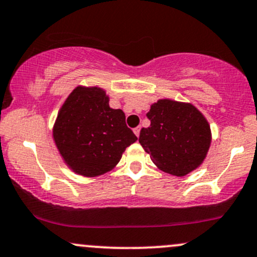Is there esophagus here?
<instances>
[{"label": "esophagus", "mask_w": 257, "mask_h": 257, "mask_svg": "<svg viewBox=\"0 0 257 257\" xmlns=\"http://www.w3.org/2000/svg\"><path fill=\"white\" fill-rule=\"evenodd\" d=\"M134 134L137 135L138 138H139V135H140V126H137V128H134Z\"/></svg>", "instance_id": "esophagus-1"}]
</instances>
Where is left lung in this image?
I'll use <instances>...</instances> for the list:
<instances>
[{
	"label": "left lung",
	"mask_w": 257,
	"mask_h": 257,
	"mask_svg": "<svg viewBox=\"0 0 257 257\" xmlns=\"http://www.w3.org/2000/svg\"><path fill=\"white\" fill-rule=\"evenodd\" d=\"M146 115L151 124L140 131L139 143L161 171L184 177L204 162L211 129L195 106L163 98Z\"/></svg>",
	"instance_id": "1"
}]
</instances>
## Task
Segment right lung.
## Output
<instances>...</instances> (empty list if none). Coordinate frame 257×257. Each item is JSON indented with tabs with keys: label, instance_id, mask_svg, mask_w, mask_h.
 <instances>
[{
	"label": "right lung",
	"instance_id": "1",
	"mask_svg": "<svg viewBox=\"0 0 257 257\" xmlns=\"http://www.w3.org/2000/svg\"><path fill=\"white\" fill-rule=\"evenodd\" d=\"M101 87L78 86L62 105L53 125V140L62 159L75 173L97 177L111 171L138 138L125 124L122 109H113Z\"/></svg>",
	"mask_w": 257,
	"mask_h": 257
}]
</instances>
